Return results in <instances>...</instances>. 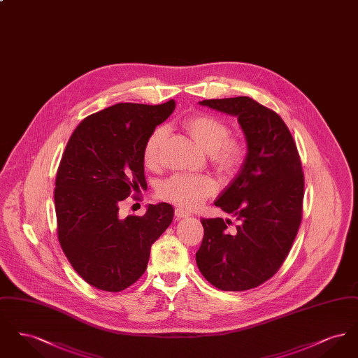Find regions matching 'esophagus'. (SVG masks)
Listing matches in <instances>:
<instances>
[{
  "label": "esophagus",
  "mask_w": 358,
  "mask_h": 358,
  "mask_svg": "<svg viewBox=\"0 0 358 358\" xmlns=\"http://www.w3.org/2000/svg\"><path fill=\"white\" fill-rule=\"evenodd\" d=\"M174 213H176V216H177L178 219L190 216V212H187V210H185V209H184V208H181V206H177V208H176V210H174Z\"/></svg>",
  "instance_id": "esophagus-1"
}]
</instances>
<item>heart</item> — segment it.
<instances>
[{
  "label": "heart",
  "mask_w": 358,
  "mask_h": 358,
  "mask_svg": "<svg viewBox=\"0 0 358 358\" xmlns=\"http://www.w3.org/2000/svg\"><path fill=\"white\" fill-rule=\"evenodd\" d=\"M185 129L194 142L210 153L212 164L224 173L236 171L244 155V143L229 136V127L212 115H196L185 122ZM166 136L165 127H157L148 138L143 149V161L148 168H157L161 162V148ZM217 190L216 181L209 176L173 174L159 187V196L181 208L193 209Z\"/></svg>",
  "instance_id": "1"
}]
</instances>
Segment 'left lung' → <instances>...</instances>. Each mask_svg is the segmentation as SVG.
<instances>
[{"instance_id":"1","label":"left lung","mask_w":358,"mask_h":358,"mask_svg":"<svg viewBox=\"0 0 358 358\" xmlns=\"http://www.w3.org/2000/svg\"><path fill=\"white\" fill-rule=\"evenodd\" d=\"M238 118L247 157L215 205L229 219H201L196 263L222 291L260 286L283 264L302 220L305 180L296 145L283 120L248 96L200 102Z\"/></svg>"}]
</instances>
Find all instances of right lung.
Returning a JSON list of instances; mask_svg holds the SVG:
<instances>
[{
	"instance_id": "obj_1",
	"label": "right lung",
	"mask_w": 358,
	"mask_h": 358,
	"mask_svg": "<svg viewBox=\"0 0 358 358\" xmlns=\"http://www.w3.org/2000/svg\"><path fill=\"white\" fill-rule=\"evenodd\" d=\"M176 102L118 103L79 123L55 182L57 238L73 270L96 289L118 292L143 275L152 244L173 222L171 204L120 217V205L145 189L143 149Z\"/></svg>"
}]
</instances>
